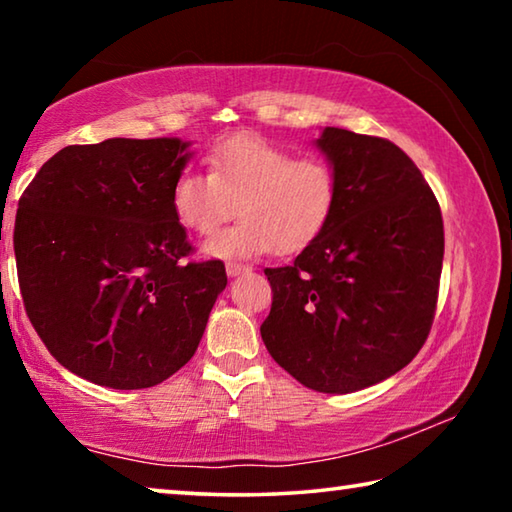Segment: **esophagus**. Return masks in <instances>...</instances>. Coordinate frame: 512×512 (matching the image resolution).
<instances>
[{"mask_svg":"<svg viewBox=\"0 0 512 512\" xmlns=\"http://www.w3.org/2000/svg\"><path fill=\"white\" fill-rule=\"evenodd\" d=\"M248 271H250V266H246V264H237V262L225 264V273H228L230 277H237V275L248 273Z\"/></svg>","mask_w":512,"mask_h":512,"instance_id":"1","label":"esophagus"}]
</instances>
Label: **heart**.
Instances as JSON below:
<instances>
[{
	"label": "heart",
	"mask_w": 512,
	"mask_h": 512,
	"mask_svg": "<svg viewBox=\"0 0 512 512\" xmlns=\"http://www.w3.org/2000/svg\"><path fill=\"white\" fill-rule=\"evenodd\" d=\"M339 173L323 155H300L259 135H235L207 153V176L180 171L171 210L187 232L214 235L237 207L239 221L205 244L212 257L293 255L327 230L339 205Z\"/></svg>",
	"instance_id": "1"
}]
</instances>
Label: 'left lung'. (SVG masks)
I'll use <instances>...</instances> for the list:
<instances>
[{"mask_svg": "<svg viewBox=\"0 0 512 512\" xmlns=\"http://www.w3.org/2000/svg\"><path fill=\"white\" fill-rule=\"evenodd\" d=\"M316 144L339 173V205L296 262L264 271L273 305L259 332L302 386L343 395L395 375L427 341L445 230L400 146L332 126Z\"/></svg>", "mask_w": 512, "mask_h": 512, "instance_id": "1", "label": "left lung"}]
</instances>
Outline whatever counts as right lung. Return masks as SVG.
<instances>
[{"label":"right lung","instance_id":"right-lung-1","mask_svg":"<svg viewBox=\"0 0 512 512\" xmlns=\"http://www.w3.org/2000/svg\"><path fill=\"white\" fill-rule=\"evenodd\" d=\"M176 137L72 144L42 164L15 216L24 309L60 366L99 386L160 384L194 357L221 259L189 262L171 185L189 160Z\"/></svg>","mask_w":512,"mask_h":512}]
</instances>
